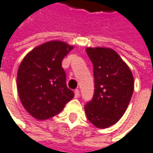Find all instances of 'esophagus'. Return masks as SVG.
Listing matches in <instances>:
<instances>
[{
    "label": "esophagus",
    "mask_w": 153,
    "mask_h": 153,
    "mask_svg": "<svg viewBox=\"0 0 153 153\" xmlns=\"http://www.w3.org/2000/svg\"><path fill=\"white\" fill-rule=\"evenodd\" d=\"M74 95H75L76 98H78L79 96V89H75V91H74Z\"/></svg>",
    "instance_id": "34e87169"
}]
</instances>
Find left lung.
Masks as SVG:
<instances>
[{
	"mask_svg": "<svg viewBox=\"0 0 153 153\" xmlns=\"http://www.w3.org/2000/svg\"><path fill=\"white\" fill-rule=\"evenodd\" d=\"M86 51L94 65L95 88L85 112L92 124L105 129L117 123L125 113L134 90V79L128 65L113 49L88 47Z\"/></svg>",
	"mask_w": 153,
	"mask_h": 153,
	"instance_id": "1",
	"label": "left lung"
}]
</instances>
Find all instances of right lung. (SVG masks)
<instances>
[{
  "instance_id": "obj_1",
  "label": "right lung",
  "mask_w": 153,
  "mask_h": 153,
  "mask_svg": "<svg viewBox=\"0 0 153 153\" xmlns=\"http://www.w3.org/2000/svg\"><path fill=\"white\" fill-rule=\"evenodd\" d=\"M74 49L52 40L31 50L17 72V91L23 108L37 120H46L62 111L74 94L65 84L63 59Z\"/></svg>"
}]
</instances>
